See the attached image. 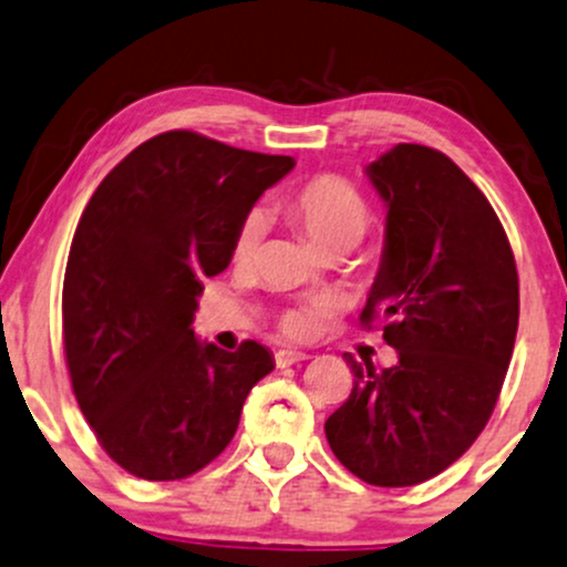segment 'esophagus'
<instances>
[{
  "label": "esophagus",
  "instance_id": "esophagus-1",
  "mask_svg": "<svg viewBox=\"0 0 567 567\" xmlns=\"http://www.w3.org/2000/svg\"><path fill=\"white\" fill-rule=\"evenodd\" d=\"M302 360H310V354L299 352V349H278V352H276V365L278 368L297 365V362H302Z\"/></svg>",
  "mask_w": 567,
  "mask_h": 567
}]
</instances>
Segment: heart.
<instances>
[{
  "label": "heart",
  "mask_w": 567,
  "mask_h": 567,
  "mask_svg": "<svg viewBox=\"0 0 567 567\" xmlns=\"http://www.w3.org/2000/svg\"><path fill=\"white\" fill-rule=\"evenodd\" d=\"M284 213L305 230L307 239L323 251H347L362 241L368 234L370 205L365 197L349 181L339 176H316L305 181L302 186L291 188L281 202ZM265 234V218L260 213L244 215L234 236V260L251 262L260 249ZM323 316L320 307H305L291 310L281 318V328L289 337L305 339L316 331L318 320Z\"/></svg>",
  "instance_id": "obj_1"
}]
</instances>
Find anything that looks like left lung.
Masks as SVG:
<instances>
[{"mask_svg": "<svg viewBox=\"0 0 567 567\" xmlns=\"http://www.w3.org/2000/svg\"><path fill=\"white\" fill-rule=\"evenodd\" d=\"M386 234L362 323L386 320L396 365H360L326 421L339 463L373 486H415L478 439L497 404L515 333L518 270L481 188L442 152L396 144L365 167Z\"/></svg>", "mask_w": 567, "mask_h": 567, "instance_id": "left-lung-1", "label": "left lung"}]
</instances>
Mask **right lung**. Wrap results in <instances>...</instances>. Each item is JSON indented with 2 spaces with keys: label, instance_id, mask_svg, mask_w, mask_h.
I'll use <instances>...</instances> for the list:
<instances>
[{
  "label": "right lung",
  "instance_id": "1",
  "mask_svg": "<svg viewBox=\"0 0 567 567\" xmlns=\"http://www.w3.org/2000/svg\"><path fill=\"white\" fill-rule=\"evenodd\" d=\"M284 155L167 131L96 186L70 244L62 341L75 400L102 450L144 481L213 463L276 362L257 341L236 352L194 337L202 278L234 257V236Z\"/></svg>",
  "mask_w": 567,
  "mask_h": 567
}]
</instances>
